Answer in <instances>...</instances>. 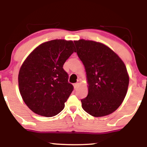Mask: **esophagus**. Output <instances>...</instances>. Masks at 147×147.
<instances>
[{
	"label": "esophagus",
	"instance_id": "34e87169",
	"mask_svg": "<svg viewBox=\"0 0 147 147\" xmlns=\"http://www.w3.org/2000/svg\"><path fill=\"white\" fill-rule=\"evenodd\" d=\"M79 86H80V84H79V83H76V84H74V88H75V89L76 90L78 87H79Z\"/></svg>",
	"mask_w": 147,
	"mask_h": 147
}]
</instances>
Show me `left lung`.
Segmentation results:
<instances>
[{"mask_svg":"<svg viewBox=\"0 0 147 147\" xmlns=\"http://www.w3.org/2000/svg\"><path fill=\"white\" fill-rule=\"evenodd\" d=\"M77 54L85 67L88 94L82 106L94 117L114 112L127 93L129 76L125 64L104 44L90 40L74 41Z\"/></svg>","mask_w":147,"mask_h":147,"instance_id":"left-lung-1","label":"left lung"}]
</instances>
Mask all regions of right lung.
I'll return each instance as SVG.
<instances>
[{
  "mask_svg": "<svg viewBox=\"0 0 147 147\" xmlns=\"http://www.w3.org/2000/svg\"><path fill=\"white\" fill-rule=\"evenodd\" d=\"M75 51L72 41L51 40L36 47L22 64L18 76L19 92L35 114L51 117L65 107L74 87L63 66Z\"/></svg>",
  "mask_w": 147,
  "mask_h": 147,
  "instance_id": "add662e5",
  "label": "right lung"
}]
</instances>
